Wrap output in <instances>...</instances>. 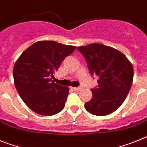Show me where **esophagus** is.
I'll list each match as a JSON object with an SVG mask.
<instances>
[{"label": "esophagus", "mask_w": 147, "mask_h": 147, "mask_svg": "<svg viewBox=\"0 0 147 147\" xmlns=\"http://www.w3.org/2000/svg\"><path fill=\"white\" fill-rule=\"evenodd\" d=\"M73 90L75 91H80L81 90H82V87H73Z\"/></svg>", "instance_id": "esophagus-1"}]
</instances>
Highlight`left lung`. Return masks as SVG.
<instances>
[{"instance_id": "8db88e82", "label": "left lung", "mask_w": 147, "mask_h": 147, "mask_svg": "<svg viewBox=\"0 0 147 147\" xmlns=\"http://www.w3.org/2000/svg\"><path fill=\"white\" fill-rule=\"evenodd\" d=\"M87 61L92 76L98 77L97 87L85 109L96 116H105L117 110L123 103L132 84L133 66L123 53L111 47L92 43L78 47Z\"/></svg>"}]
</instances>
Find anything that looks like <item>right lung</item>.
<instances>
[{
    "instance_id": "1",
    "label": "right lung",
    "mask_w": 147,
    "mask_h": 147,
    "mask_svg": "<svg viewBox=\"0 0 147 147\" xmlns=\"http://www.w3.org/2000/svg\"><path fill=\"white\" fill-rule=\"evenodd\" d=\"M76 48L55 41H39L26 49L17 60L13 68L15 86L33 111L52 116L63 109L69 88L53 82L50 77Z\"/></svg>"
}]
</instances>
